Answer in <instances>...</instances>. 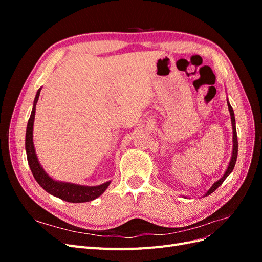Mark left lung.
I'll use <instances>...</instances> for the list:
<instances>
[{
	"instance_id": "1",
	"label": "left lung",
	"mask_w": 262,
	"mask_h": 262,
	"mask_svg": "<svg viewBox=\"0 0 262 262\" xmlns=\"http://www.w3.org/2000/svg\"><path fill=\"white\" fill-rule=\"evenodd\" d=\"M227 105H228V110H229V114H231V119H232V125H233V155H232V160L229 162L228 167L225 171V173L223 175L220 180H217L215 184H213V186L209 189V191L205 193V195H209L212 192L215 191V190L223 184V181L226 179V177L231 173L235 167V164H236V160H237V154H238V141H237V132H236V126H235V116H234V110L232 108V106L229 105V102L227 100Z\"/></svg>"
}]
</instances>
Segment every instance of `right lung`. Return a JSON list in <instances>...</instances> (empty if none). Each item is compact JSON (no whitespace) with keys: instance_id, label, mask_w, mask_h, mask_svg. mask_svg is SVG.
<instances>
[{"instance_id":"1","label":"right lung","mask_w":262,"mask_h":262,"mask_svg":"<svg viewBox=\"0 0 262 262\" xmlns=\"http://www.w3.org/2000/svg\"><path fill=\"white\" fill-rule=\"evenodd\" d=\"M39 94L40 90L37 92V95L34 101V107L31 110V115L27 123V130H26V154H27V161L29 164V167L31 172L37 180V182L47 192L58 196L60 199L72 202V203H81V202H89L94 199H96L100 194L105 192V190L108 188L110 181L105 182L100 186L95 187H86L70 184V182H60L55 181L47 175L46 171L42 169L38 162V158L36 156L34 142H33V129H34V120H35V113H36V104L39 98Z\"/></svg>"}]
</instances>
